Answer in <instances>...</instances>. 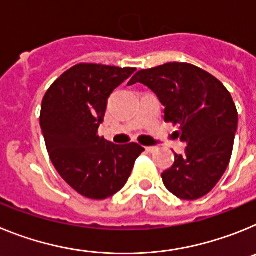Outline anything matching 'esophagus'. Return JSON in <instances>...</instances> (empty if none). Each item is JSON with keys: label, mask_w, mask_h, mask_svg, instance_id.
Returning a JSON list of instances; mask_svg holds the SVG:
<instances>
[{"label": "esophagus", "mask_w": 256, "mask_h": 256, "mask_svg": "<svg viewBox=\"0 0 256 256\" xmlns=\"http://www.w3.org/2000/svg\"><path fill=\"white\" fill-rule=\"evenodd\" d=\"M146 151H148V152H154V151L156 150V148H154V146H146Z\"/></svg>", "instance_id": "1"}]
</instances>
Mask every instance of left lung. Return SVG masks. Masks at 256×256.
I'll return each mask as SVG.
<instances>
[{
  "label": "left lung",
  "mask_w": 256,
  "mask_h": 256,
  "mask_svg": "<svg viewBox=\"0 0 256 256\" xmlns=\"http://www.w3.org/2000/svg\"><path fill=\"white\" fill-rule=\"evenodd\" d=\"M144 83L165 106L164 120L180 126L183 155L162 172L165 187L182 200L209 194L230 164L238 114L227 88L205 70L187 62L142 69L128 84Z\"/></svg>",
  "instance_id": "obj_1"
}]
</instances>
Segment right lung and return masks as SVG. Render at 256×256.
Returning a JSON list of instances; mask_svg holds the SVG:
<instances>
[{
	"label": "right lung",
	"mask_w": 256,
	"mask_h": 256,
	"mask_svg": "<svg viewBox=\"0 0 256 256\" xmlns=\"http://www.w3.org/2000/svg\"><path fill=\"white\" fill-rule=\"evenodd\" d=\"M136 68L76 64L47 90L40 108V130L52 164L78 194L104 200L120 191L136 159L138 144H114L98 134L108 96Z\"/></svg>",
	"instance_id": "1"
}]
</instances>
